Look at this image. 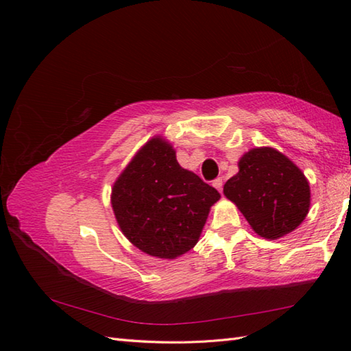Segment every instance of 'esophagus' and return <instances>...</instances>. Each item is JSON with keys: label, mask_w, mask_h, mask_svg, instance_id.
<instances>
[{"label": "esophagus", "mask_w": 351, "mask_h": 351, "mask_svg": "<svg viewBox=\"0 0 351 351\" xmlns=\"http://www.w3.org/2000/svg\"><path fill=\"white\" fill-rule=\"evenodd\" d=\"M213 185L221 193V190H223V180H221V178H217V180H214Z\"/></svg>", "instance_id": "esophagus-1"}]
</instances>
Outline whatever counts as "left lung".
Here are the masks:
<instances>
[{
  "instance_id": "obj_1",
  "label": "left lung",
  "mask_w": 351,
  "mask_h": 351,
  "mask_svg": "<svg viewBox=\"0 0 351 351\" xmlns=\"http://www.w3.org/2000/svg\"><path fill=\"white\" fill-rule=\"evenodd\" d=\"M238 169L223 193L259 237L278 240L300 226L309 213L311 189L293 161L273 147H255L241 156Z\"/></svg>"
}]
</instances>
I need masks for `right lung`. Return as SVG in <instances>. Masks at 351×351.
I'll list each match as a JSON object with an SVG mask.
<instances>
[{
    "instance_id": "1",
    "label": "right lung",
    "mask_w": 351,
    "mask_h": 351,
    "mask_svg": "<svg viewBox=\"0 0 351 351\" xmlns=\"http://www.w3.org/2000/svg\"><path fill=\"white\" fill-rule=\"evenodd\" d=\"M220 193L182 169L156 136L134 155L111 189L119 228L141 252L175 259L195 247Z\"/></svg>"
}]
</instances>
